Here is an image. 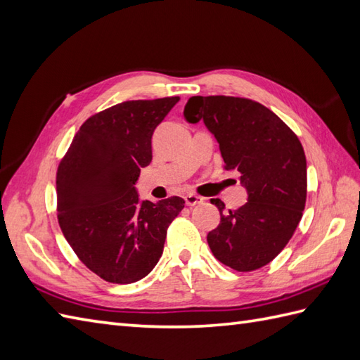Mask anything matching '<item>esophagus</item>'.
I'll list each match as a JSON object with an SVG mask.
<instances>
[{"instance_id":"esophagus-1","label":"esophagus","mask_w":360,"mask_h":360,"mask_svg":"<svg viewBox=\"0 0 360 360\" xmlns=\"http://www.w3.org/2000/svg\"><path fill=\"white\" fill-rule=\"evenodd\" d=\"M186 204L188 205V207H193V205H200V204H204V198H200V196H198V195H193V193H190V195H186Z\"/></svg>"}]
</instances>
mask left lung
Listing matches in <instances>:
<instances>
[{"label": "left lung", "instance_id": "obj_1", "mask_svg": "<svg viewBox=\"0 0 360 360\" xmlns=\"http://www.w3.org/2000/svg\"><path fill=\"white\" fill-rule=\"evenodd\" d=\"M190 124L204 121L219 144L225 169L240 173L247 202L224 213L207 235L214 257L238 271L271 262L293 236L307 199L302 144L270 108L235 96H191L184 107Z\"/></svg>", "mask_w": 360, "mask_h": 360}]
</instances>
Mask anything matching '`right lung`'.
<instances>
[{"label":"right lung","instance_id":"right-lung-1","mask_svg":"<svg viewBox=\"0 0 360 360\" xmlns=\"http://www.w3.org/2000/svg\"><path fill=\"white\" fill-rule=\"evenodd\" d=\"M178 96L116 104L81 125L58 167V222L89 270L112 283L155 269L167 229L186 200H141L136 182L152 162V136Z\"/></svg>","mask_w":360,"mask_h":360}]
</instances>
